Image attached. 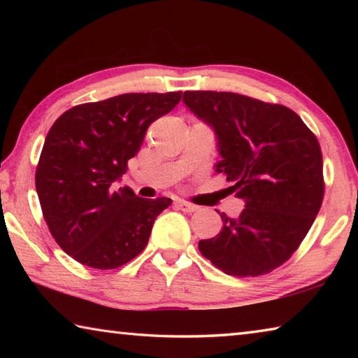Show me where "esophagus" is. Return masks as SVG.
<instances>
[{
	"label": "esophagus",
	"mask_w": 358,
	"mask_h": 358,
	"mask_svg": "<svg viewBox=\"0 0 358 358\" xmlns=\"http://www.w3.org/2000/svg\"><path fill=\"white\" fill-rule=\"evenodd\" d=\"M177 207H178L181 211H185V213H194V211L199 210L197 205H194V203H191V202H186V201H178V202H177Z\"/></svg>",
	"instance_id": "34e87169"
}]
</instances>
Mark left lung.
<instances>
[{"label":"left lung","mask_w":358,"mask_h":358,"mask_svg":"<svg viewBox=\"0 0 358 358\" xmlns=\"http://www.w3.org/2000/svg\"><path fill=\"white\" fill-rule=\"evenodd\" d=\"M185 104L208 123L222 156L216 172L245 199L238 220L199 251L226 275L273 271L299 250L324 201V162L317 137L289 107L229 92H185Z\"/></svg>","instance_id":"obj_1"}]
</instances>
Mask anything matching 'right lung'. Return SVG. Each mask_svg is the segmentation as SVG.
<instances>
[{
	"instance_id": "obj_1",
	"label": "right lung",
	"mask_w": 358,
	"mask_h": 358,
	"mask_svg": "<svg viewBox=\"0 0 358 358\" xmlns=\"http://www.w3.org/2000/svg\"><path fill=\"white\" fill-rule=\"evenodd\" d=\"M183 92L126 93L66 110L48 131L36 167L42 215L59 248L82 265L113 270L138 256L171 199L137 197L117 180L148 126Z\"/></svg>"
}]
</instances>
